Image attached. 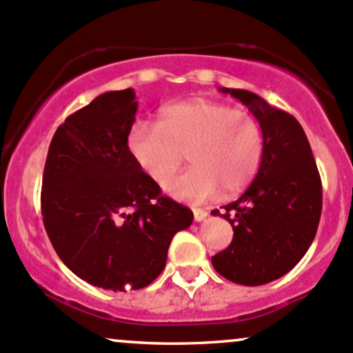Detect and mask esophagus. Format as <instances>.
Returning a JSON list of instances; mask_svg holds the SVG:
<instances>
[{
    "label": "esophagus",
    "instance_id": "1",
    "mask_svg": "<svg viewBox=\"0 0 353 353\" xmlns=\"http://www.w3.org/2000/svg\"><path fill=\"white\" fill-rule=\"evenodd\" d=\"M207 217V210L205 209H197L195 207L194 209V219L197 221V223H201V221H203Z\"/></svg>",
    "mask_w": 353,
    "mask_h": 353
}]
</instances>
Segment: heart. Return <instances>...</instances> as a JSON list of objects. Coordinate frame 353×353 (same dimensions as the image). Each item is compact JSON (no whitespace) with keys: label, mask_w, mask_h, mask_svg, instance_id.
I'll return each instance as SVG.
<instances>
[{"label":"heart","mask_w":353,"mask_h":353,"mask_svg":"<svg viewBox=\"0 0 353 353\" xmlns=\"http://www.w3.org/2000/svg\"><path fill=\"white\" fill-rule=\"evenodd\" d=\"M127 148L159 185L175 175L187 151L192 166L166 190L183 201H205L221 188L234 194L253 180L263 156V132L248 112L195 98L163 108L159 123H134Z\"/></svg>","instance_id":"1"}]
</instances>
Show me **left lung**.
<instances>
[{"label":"left lung","mask_w":353,"mask_h":353,"mask_svg":"<svg viewBox=\"0 0 353 353\" xmlns=\"http://www.w3.org/2000/svg\"><path fill=\"white\" fill-rule=\"evenodd\" d=\"M248 107L263 132V156L255 180L238 201L214 216L230 221L231 245L212 256L217 274L241 285H263L292 270L310 250L323 190L301 123L246 90L219 88Z\"/></svg>","instance_id":"left-lung-1"}]
</instances>
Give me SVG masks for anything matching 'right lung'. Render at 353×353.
Returning <instances> with one entry per match:
<instances>
[{"instance_id": "add662e5", "label": "right lung", "mask_w": 353, "mask_h": 353, "mask_svg": "<svg viewBox=\"0 0 353 353\" xmlns=\"http://www.w3.org/2000/svg\"><path fill=\"white\" fill-rule=\"evenodd\" d=\"M132 88L101 93L57 127L42 178L43 226L64 265L88 284L122 292L150 285L170 243L194 221L127 148Z\"/></svg>"}]
</instances>
